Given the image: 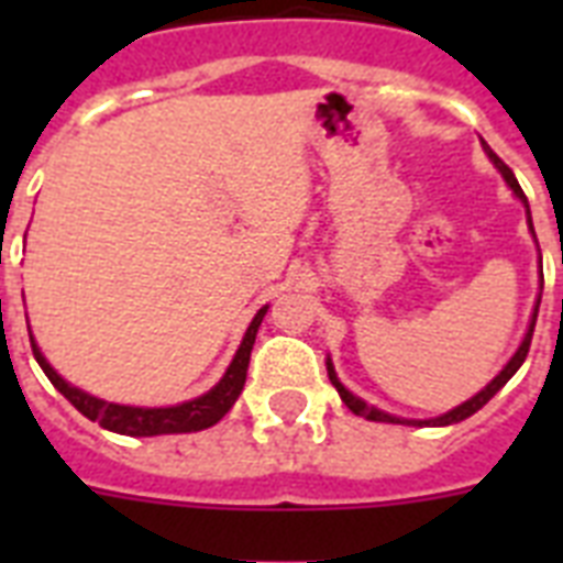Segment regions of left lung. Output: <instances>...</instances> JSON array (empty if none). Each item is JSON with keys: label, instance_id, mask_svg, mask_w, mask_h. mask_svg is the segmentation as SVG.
I'll list each match as a JSON object with an SVG mask.
<instances>
[{"label": "left lung", "instance_id": "8db88e82", "mask_svg": "<svg viewBox=\"0 0 563 563\" xmlns=\"http://www.w3.org/2000/svg\"><path fill=\"white\" fill-rule=\"evenodd\" d=\"M482 148H485V154H488V157H490V163L497 166V172H499V175H503V180H506V184H508V189L515 192V198H520V203H523V207H526V219H529V230H532V236H534L532 212H529V201H526L523 189H520V184H517L515 172L508 169L506 163L499 161L497 154L490 152L488 143H485V140H482ZM534 242H538V239H534ZM541 291H543V272H541ZM538 309H541V295H538V300H534L532 318H529V330H526L523 342H520V347H517V351H515V356H511V360H508L506 365H503V371H499V374L494 376V379H490V383L485 385L482 391L473 394L471 400H464L462 406H455V409L444 411V415H438V418L411 420V418H397V415H388V411L376 409V406H371V402H365V400H362V397H356V394L347 391V388H344V383H342V379H339V374H335L333 360H330V356H327V376H330V383L335 385V391H339V397H342L344 406H347V409H351L353 415H360V418L376 420V423H406V427H450V423H459V420L471 418L473 411H479L482 406H485V402H488L490 397H494V394H497L499 388H503V385H506L508 379H511V376L517 374V368L523 365V362H526V353H529V344H532L534 321H538Z\"/></svg>", "mask_w": 563, "mask_h": 563}]
</instances>
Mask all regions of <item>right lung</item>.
<instances>
[{"mask_svg":"<svg viewBox=\"0 0 563 563\" xmlns=\"http://www.w3.org/2000/svg\"><path fill=\"white\" fill-rule=\"evenodd\" d=\"M268 307H263L254 316V321L247 324L245 335H242V344L239 351L233 353L228 371L221 376L219 383L212 385L210 391L201 394V397H192L187 402H178V406H125V402H110L101 400V397H92L78 385L66 383L64 376L57 374L48 360L43 356V351L34 342L29 327L31 351H34V360L43 368V374L48 376V383L55 385L57 391L64 394L66 400L73 402L75 409L81 411L84 418L96 420L101 429H110V432H119V435L131 438H152V435H178V432H201V429H210L212 423H219L233 402L245 388L247 376V362H251V351H254L256 330L263 324Z\"/></svg>","mask_w":563,"mask_h":563,"instance_id":"obj_1","label":"right lung"}]
</instances>
